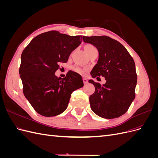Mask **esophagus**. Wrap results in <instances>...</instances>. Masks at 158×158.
Returning a JSON list of instances; mask_svg holds the SVG:
<instances>
[{
	"label": "esophagus",
	"mask_w": 158,
	"mask_h": 158,
	"mask_svg": "<svg viewBox=\"0 0 158 158\" xmlns=\"http://www.w3.org/2000/svg\"><path fill=\"white\" fill-rule=\"evenodd\" d=\"M83 82H84V84H88V80L86 78H83Z\"/></svg>",
	"instance_id": "34e87169"
}]
</instances>
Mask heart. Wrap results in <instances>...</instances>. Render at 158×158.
<instances>
[{
	"instance_id": "heart-1",
	"label": "heart",
	"mask_w": 158,
	"mask_h": 158,
	"mask_svg": "<svg viewBox=\"0 0 158 158\" xmlns=\"http://www.w3.org/2000/svg\"><path fill=\"white\" fill-rule=\"evenodd\" d=\"M84 51L85 52V53H86L88 56H89L91 54L94 53V52H98L96 47H95L94 45H93L92 44H89L85 45L84 46ZM73 70L75 72H76V73H78L81 74H83L85 73V72H86V69H82L77 66H74L73 67Z\"/></svg>"
}]
</instances>
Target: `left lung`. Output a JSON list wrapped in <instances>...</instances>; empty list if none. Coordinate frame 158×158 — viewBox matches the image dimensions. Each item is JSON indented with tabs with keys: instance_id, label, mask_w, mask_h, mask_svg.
Instances as JSON below:
<instances>
[{
	"instance_id": "obj_1",
	"label": "left lung",
	"mask_w": 158,
	"mask_h": 158,
	"mask_svg": "<svg viewBox=\"0 0 158 158\" xmlns=\"http://www.w3.org/2000/svg\"><path fill=\"white\" fill-rule=\"evenodd\" d=\"M83 40L94 45L99 52L98 63L90 73L92 78L103 76L106 80L103 85L88 81L95 86V92L89 98L91 109L105 118L121 117L135 98V61L125 47L108 36H84Z\"/></svg>"
}]
</instances>
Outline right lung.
I'll list each match as a JSON object with an SVG mask.
<instances>
[{
	"label": "right lung",
	"instance_id": "1",
	"mask_svg": "<svg viewBox=\"0 0 158 158\" xmlns=\"http://www.w3.org/2000/svg\"><path fill=\"white\" fill-rule=\"evenodd\" d=\"M82 40V35L49 31L33 38L23 51L19 69L23 93L41 115L54 117L64 112L71 94L84 86L82 76L75 72L69 71L64 78L55 74Z\"/></svg>",
	"mask_w": 158,
	"mask_h": 158
}]
</instances>
